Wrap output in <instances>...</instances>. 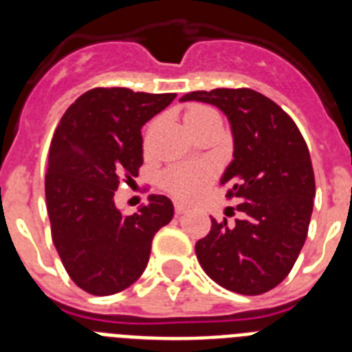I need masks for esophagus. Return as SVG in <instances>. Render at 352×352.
Returning <instances> with one entry per match:
<instances>
[{
    "mask_svg": "<svg viewBox=\"0 0 352 352\" xmlns=\"http://www.w3.org/2000/svg\"><path fill=\"white\" fill-rule=\"evenodd\" d=\"M174 211H176V214H183V213H186V211H188V206L176 201V203H174Z\"/></svg>",
    "mask_w": 352,
    "mask_h": 352,
    "instance_id": "34e87169",
    "label": "esophagus"
}]
</instances>
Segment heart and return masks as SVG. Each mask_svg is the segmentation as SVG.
Segmentation results:
<instances>
[{"label":"heart","mask_w":352,"mask_h":352,"mask_svg":"<svg viewBox=\"0 0 352 352\" xmlns=\"http://www.w3.org/2000/svg\"><path fill=\"white\" fill-rule=\"evenodd\" d=\"M213 113L208 107H190L186 111L185 120L186 123L199 120V118L206 116V114ZM213 178V167L206 166V164H199V166H176L170 167L164 174V186L170 194L182 199H192L204 190V186L211 182Z\"/></svg>","instance_id":"1"}]
</instances>
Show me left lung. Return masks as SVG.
<instances>
[{
    "label": "left lung",
    "instance_id": "obj_1",
    "mask_svg": "<svg viewBox=\"0 0 352 352\" xmlns=\"http://www.w3.org/2000/svg\"><path fill=\"white\" fill-rule=\"evenodd\" d=\"M179 102H204L227 116L232 160L220 185L236 197L241 219H211L195 243L197 259L222 287L256 296L276 287L296 263L309 232L316 179L296 123L268 96L248 88L192 91Z\"/></svg>",
    "mask_w": 352,
    "mask_h": 352
}]
</instances>
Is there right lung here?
Masks as SVG:
<instances>
[{"mask_svg": "<svg viewBox=\"0 0 352 352\" xmlns=\"http://www.w3.org/2000/svg\"><path fill=\"white\" fill-rule=\"evenodd\" d=\"M176 93L95 88L61 118L49 149L45 199L54 247L70 278L89 294L130 287L148 266L151 241L173 220L166 195L151 194L125 217L114 204L120 182L142 166L141 129Z\"/></svg>", "mask_w": 352, "mask_h": 352, "instance_id": "1", "label": "right lung"}]
</instances>
